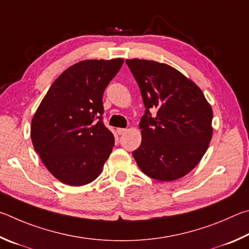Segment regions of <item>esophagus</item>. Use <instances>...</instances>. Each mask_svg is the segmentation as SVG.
Returning <instances> with one entry per match:
<instances>
[{
  "label": "esophagus",
  "instance_id": "1",
  "mask_svg": "<svg viewBox=\"0 0 249 249\" xmlns=\"http://www.w3.org/2000/svg\"><path fill=\"white\" fill-rule=\"evenodd\" d=\"M125 131H127V129H124V128H118L117 129V133L119 134V136H121V134H124Z\"/></svg>",
  "mask_w": 249,
  "mask_h": 249
}]
</instances>
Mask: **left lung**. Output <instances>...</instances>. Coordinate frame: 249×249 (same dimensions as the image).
<instances>
[{"label":"left lung","instance_id":"1","mask_svg":"<svg viewBox=\"0 0 249 249\" xmlns=\"http://www.w3.org/2000/svg\"><path fill=\"white\" fill-rule=\"evenodd\" d=\"M125 63L145 107L139 124L142 142L132 152L133 158L153 179H179L197 166L208 150L213 132L212 108L202 90L171 65L140 59Z\"/></svg>","mask_w":249,"mask_h":249}]
</instances>
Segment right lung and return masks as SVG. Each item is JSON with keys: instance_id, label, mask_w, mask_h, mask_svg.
Listing matches in <instances>:
<instances>
[{"instance_id": "obj_1", "label": "right lung", "mask_w": 249, "mask_h": 249, "mask_svg": "<svg viewBox=\"0 0 249 249\" xmlns=\"http://www.w3.org/2000/svg\"><path fill=\"white\" fill-rule=\"evenodd\" d=\"M124 59L84 60L53 82L34 115L30 136L48 171L63 184L97 178L115 145L103 122V95Z\"/></svg>"}]
</instances>
